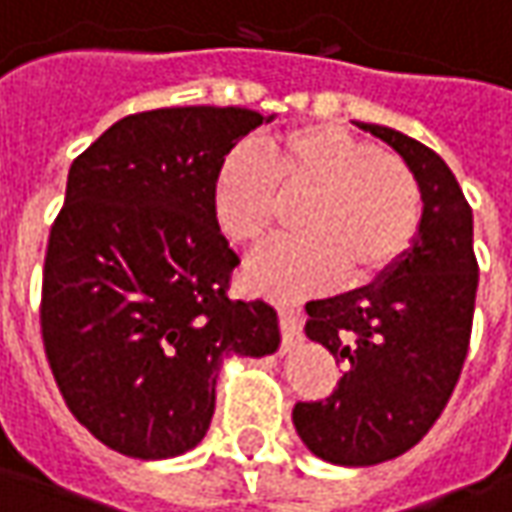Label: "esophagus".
<instances>
[{"instance_id":"esophagus-1","label":"esophagus","mask_w":512,"mask_h":512,"mask_svg":"<svg viewBox=\"0 0 512 512\" xmlns=\"http://www.w3.org/2000/svg\"><path fill=\"white\" fill-rule=\"evenodd\" d=\"M279 325H282V336H285L287 344L299 342V336H302V316H299V310H293V307L287 305L279 307Z\"/></svg>"}]
</instances>
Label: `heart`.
I'll list each match as a JSON object with an SVG mask.
<instances>
[{
    "instance_id": "1",
    "label": "heart",
    "mask_w": 512,
    "mask_h": 512,
    "mask_svg": "<svg viewBox=\"0 0 512 512\" xmlns=\"http://www.w3.org/2000/svg\"><path fill=\"white\" fill-rule=\"evenodd\" d=\"M236 148L213 176V216L230 242L259 247L299 202L302 236L267 247L245 267L256 293L293 299L333 285L384 279L422 227V190L402 159L339 125H299Z\"/></svg>"
}]
</instances>
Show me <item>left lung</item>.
I'll list each match as a JSON object with an SVG mask.
<instances>
[{
    "instance_id": "obj_1",
    "label": "left lung",
    "mask_w": 512,
    "mask_h": 512,
    "mask_svg": "<svg viewBox=\"0 0 512 512\" xmlns=\"http://www.w3.org/2000/svg\"><path fill=\"white\" fill-rule=\"evenodd\" d=\"M356 125L410 168L422 227L384 279L305 307L307 339L347 370L325 402L296 404L293 424L313 456L344 467L396 459L436 424L462 373L479 287L473 210L453 170L399 130Z\"/></svg>"
}]
</instances>
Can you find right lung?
Returning a JSON list of instances; mask_svg holds the SVG:
<instances>
[{"label":"right lung","instance_id":"obj_1","mask_svg":"<svg viewBox=\"0 0 512 512\" xmlns=\"http://www.w3.org/2000/svg\"><path fill=\"white\" fill-rule=\"evenodd\" d=\"M273 116L162 108L110 125L73 159L50 227L42 339L70 413L130 459L205 439L225 359L279 350V316L230 299L239 256L213 216V176Z\"/></svg>","mask_w":512,"mask_h":512}]
</instances>
